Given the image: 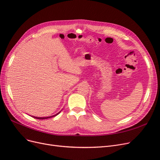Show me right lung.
I'll use <instances>...</instances> for the list:
<instances>
[{
	"label": "right lung",
	"mask_w": 160,
	"mask_h": 160,
	"mask_svg": "<svg viewBox=\"0 0 160 160\" xmlns=\"http://www.w3.org/2000/svg\"><path fill=\"white\" fill-rule=\"evenodd\" d=\"M60 113V112H58V114H56L55 115H53V116H49V117H34V116H32V117H33L34 118H36V119H39V120H44V119H47V118H52V117H53V116H57L58 114H59Z\"/></svg>",
	"instance_id": "1"
}]
</instances>
